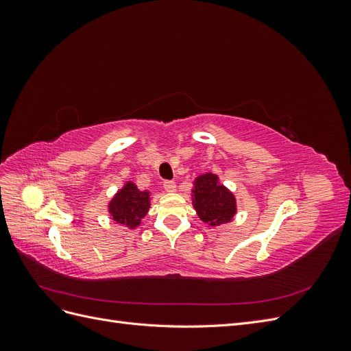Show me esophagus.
Wrapping results in <instances>:
<instances>
[{
    "instance_id": "esophagus-1",
    "label": "esophagus",
    "mask_w": 351,
    "mask_h": 351,
    "mask_svg": "<svg viewBox=\"0 0 351 351\" xmlns=\"http://www.w3.org/2000/svg\"><path fill=\"white\" fill-rule=\"evenodd\" d=\"M164 189H165V192H168V193H174L177 186H176L174 182H164Z\"/></svg>"
}]
</instances>
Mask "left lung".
Here are the masks:
<instances>
[{"mask_svg": "<svg viewBox=\"0 0 351 351\" xmlns=\"http://www.w3.org/2000/svg\"><path fill=\"white\" fill-rule=\"evenodd\" d=\"M192 204L197 217L210 227L228 224L237 214L236 196L221 184L217 174L212 173L200 174L195 178Z\"/></svg>", "mask_w": 351, "mask_h": 351, "instance_id": "8db88e82", "label": "left lung"}]
</instances>
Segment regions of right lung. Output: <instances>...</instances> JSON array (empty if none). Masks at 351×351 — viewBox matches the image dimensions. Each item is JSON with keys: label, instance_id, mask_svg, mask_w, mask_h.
Wrapping results in <instances>:
<instances>
[{"label": "right lung", "instance_id": "obj_1", "mask_svg": "<svg viewBox=\"0 0 351 351\" xmlns=\"http://www.w3.org/2000/svg\"><path fill=\"white\" fill-rule=\"evenodd\" d=\"M151 208V192L139 190L133 182H125L108 204L110 218L119 226L134 230Z\"/></svg>", "mask_w": 351, "mask_h": 351}]
</instances>
